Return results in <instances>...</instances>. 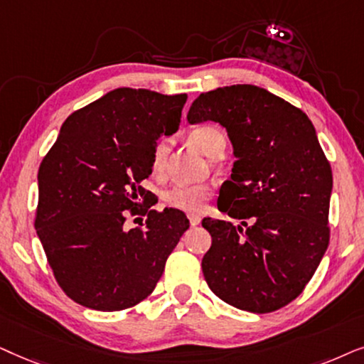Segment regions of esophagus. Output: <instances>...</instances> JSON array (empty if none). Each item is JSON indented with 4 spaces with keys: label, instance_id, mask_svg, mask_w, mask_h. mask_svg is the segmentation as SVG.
I'll use <instances>...</instances> for the list:
<instances>
[{
    "label": "esophagus",
    "instance_id": "1",
    "mask_svg": "<svg viewBox=\"0 0 364 364\" xmlns=\"http://www.w3.org/2000/svg\"><path fill=\"white\" fill-rule=\"evenodd\" d=\"M188 220H190L191 226H196V225H200V223H201V218L198 215H193V213H191V215H188Z\"/></svg>",
    "mask_w": 364,
    "mask_h": 364
}]
</instances>
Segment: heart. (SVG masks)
<instances>
[{
  "mask_svg": "<svg viewBox=\"0 0 364 364\" xmlns=\"http://www.w3.org/2000/svg\"><path fill=\"white\" fill-rule=\"evenodd\" d=\"M190 141L193 146H196L201 153L210 154L215 151L218 146H225V136L220 129L215 126L203 124L198 128L191 129ZM168 154V141L159 139L154 144L151 154V168L153 171H161L166 161ZM211 196V188L208 185H174L163 193V201L169 208L174 210L186 211V213H198L205 208V203Z\"/></svg>",
  "mask_w": 364,
  "mask_h": 364,
  "instance_id": "obj_1",
  "label": "heart"
}]
</instances>
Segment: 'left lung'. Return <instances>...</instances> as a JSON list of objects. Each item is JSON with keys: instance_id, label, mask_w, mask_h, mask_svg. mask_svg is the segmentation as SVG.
<instances>
[{"instance_id": "left-lung-1", "label": "left lung", "mask_w": 364, "mask_h": 364, "mask_svg": "<svg viewBox=\"0 0 364 364\" xmlns=\"http://www.w3.org/2000/svg\"><path fill=\"white\" fill-rule=\"evenodd\" d=\"M188 121L220 123L236 158L218 210L240 223L203 220L211 235L201 263L208 287L245 311L287 306L301 294L329 243L333 173L316 129L301 109L253 85L201 93Z\"/></svg>"}]
</instances>
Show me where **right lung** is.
<instances>
[{
	"label": "right lung",
	"instance_id": "right-lung-1",
	"mask_svg": "<svg viewBox=\"0 0 364 364\" xmlns=\"http://www.w3.org/2000/svg\"><path fill=\"white\" fill-rule=\"evenodd\" d=\"M186 95L118 88L63 123L38 171L35 228L60 287L77 304L119 311L153 291L190 221L183 211H149L141 186L158 138L176 133Z\"/></svg>",
	"mask_w": 364,
	"mask_h": 364
}]
</instances>
